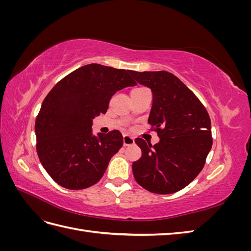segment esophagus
Listing matches in <instances>:
<instances>
[{
    "mask_svg": "<svg viewBox=\"0 0 251 251\" xmlns=\"http://www.w3.org/2000/svg\"><path fill=\"white\" fill-rule=\"evenodd\" d=\"M134 138L132 136H128V135H125L124 136V146L125 147H128V146H132L134 144Z\"/></svg>",
    "mask_w": 251,
    "mask_h": 251,
    "instance_id": "1",
    "label": "esophagus"
}]
</instances>
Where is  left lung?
<instances>
[{
  "instance_id": "8db88e82",
  "label": "left lung",
  "mask_w": 251,
  "mask_h": 251,
  "mask_svg": "<svg viewBox=\"0 0 251 251\" xmlns=\"http://www.w3.org/2000/svg\"><path fill=\"white\" fill-rule=\"evenodd\" d=\"M130 74L151 90L149 124L160 141L135 142L142 156L133 162L137 183L147 191L168 195L187 186L198 176L212 146L210 118L202 102L177 76L166 71Z\"/></svg>"
}]
</instances>
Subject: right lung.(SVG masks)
<instances>
[{
	"mask_svg": "<svg viewBox=\"0 0 251 251\" xmlns=\"http://www.w3.org/2000/svg\"><path fill=\"white\" fill-rule=\"evenodd\" d=\"M135 85L130 70L90 64L52 88L34 128L40 161L58 185L77 191L102 178L124 137L118 130L93 135L92 119L105 114L117 91Z\"/></svg>",
	"mask_w": 251,
	"mask_h": 251,
	"instance_id": "right-lung-1",
	"label": "right lung"
}]
</instances>
